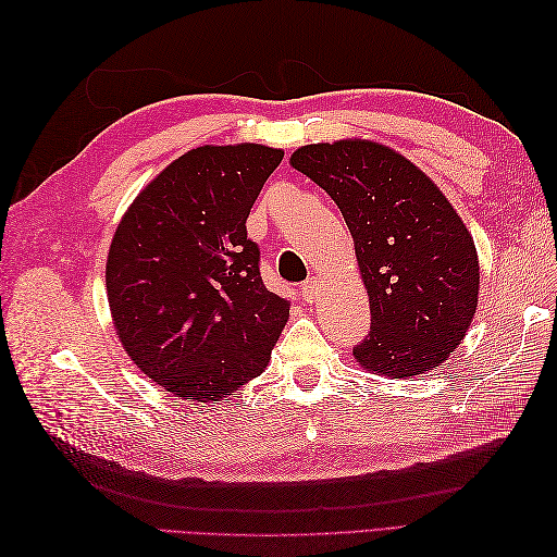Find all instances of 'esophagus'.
Returning <instances> with one entry per match:
<instances>
[{
	"mask_svg": "<svg viewBox=\"0 0 557 557\" xmlns=\"http://www.w3.org/2000/svg\"><path fill=\"white\" fill-rule=\"evenodd\" d=\"M299 295H301V299L307 301V305H311V301H315V297H318V281L315 278H309V281H305L299 285Z\"/></svg>",
	"mask_w": 557,
	"mask_h": 557,
	"instance_id": "obj_1",
	"label": "esophagus"
}]
</instances>
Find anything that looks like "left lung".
Here are the masks:
<instances>
[{"label": "left lung", "mask_w": 557, "mask_h": 557, "mask_svg": "<svg viewBox=\"0 0 557 557\" xmlns=\"http://www.w3.org/2000/svg\"><path fill=\"white\" fill-rule=\"evenodd\" d=\"M290 164L334 199L356 242L372 327L352 356L393 379L440 367L479 305L476 246L448 199L374 141L301 146Z\"/></svg>", "instance_id": "left-lung-1"}]
</instances>
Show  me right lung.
Wrapping results in <instances>:
<instances>
[{
	"instance_id": "add662e5",
	"label": "right lung",
	"mask_w": 557,
	"mask_h": 557,
	"mask_svg": "<svg viewBox=\"0 0 557 557\" xmlns=\"http://www.w3.org/2000/svg\"><path fill=\"white\" fill-rule=\"evenodd\" d=\"M283 150L199 146L150 181L117 225L107 293L117 336L166 393L221 401L264 372L290 301L269 293L246 218Z\"/></svg>"
}]
</instances>
